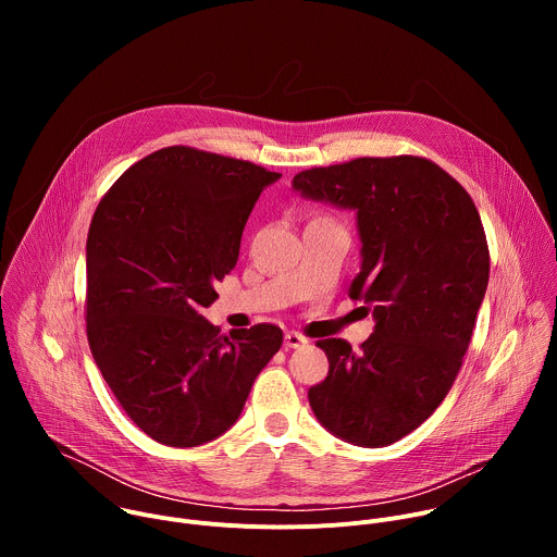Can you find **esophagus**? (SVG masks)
Masks as SVG:
<instances>
[{"mask_svg": "<svg viewBox=\"0 0 557 557\" xmlns=\"http://www.w3.org/2000/svg\"><path fill=\"white\" fill-rule=\"evenodd\" d=\"M306 344H308V339L301 337L299 333H293V331H290V333L284 335V346H286V348H304Z\"/></svg>", "mask_w": 557, "mask_h": 557, "instance_id": "1", "label": "esophagus"}]
</instances>
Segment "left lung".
<instances>
[{"label": "left lung", "mask_w": 557, "mask_h": 557, "mask_svg": "<svg viewBox=\"0 0 557 557\" xmlns=\"http://www.w3.org/2000/svg\"><path fill=\"white\" fill-rule=\"evenodd\" d=\"M293 189L355 211L361 271L348 295L374 317L357 352L344 339L317 342L329 376L308 389L312 414L346 443L392 445L441 406L467 352L490 282L479 209L419 156L306 170Z\"/></svg>", "instance_id": "obj_1"}]
</instances>
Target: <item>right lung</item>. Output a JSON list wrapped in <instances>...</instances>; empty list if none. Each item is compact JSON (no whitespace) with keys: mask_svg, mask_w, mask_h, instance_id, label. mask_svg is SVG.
<instances>
[{"mask_svg":"<svg viewBox=\"0 0 557 557\" xmlns=\"http://www.w3.org/2000/svg\"><path fill=\"white\" fill-rule=\"evenodd\" d=\"M280 176L176 145L134 163L95 211L90 350L121 408L158 443L196 447L224 434L282 346L273 324L224 337L200 314L240 256L256 200Z\"/></svg>","mask_w":557,"mask_h":557,"instance_id":"right-lung-1","label":"right lung"}]
</instances>
